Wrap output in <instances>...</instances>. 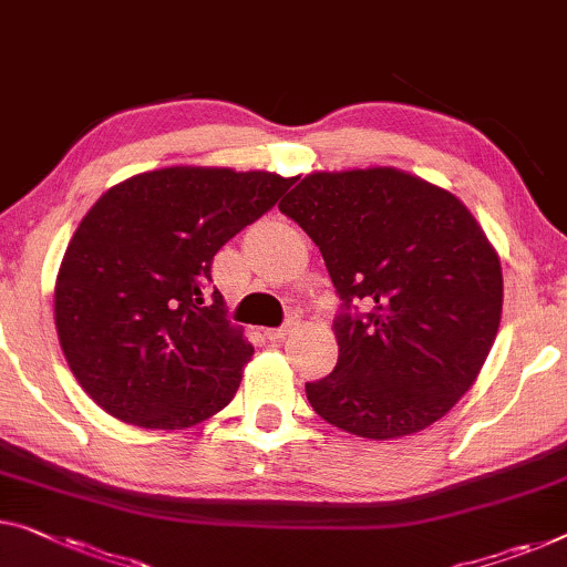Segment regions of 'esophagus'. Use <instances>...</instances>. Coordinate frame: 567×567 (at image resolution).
<instances>
[{
	"label": "esophagus",
	"mask_w": 567,
	"mask_h": 567,
	"mask_svg": "<svg viewBox=\"0 0 567 567\" xmlns=\"http://www.w3.org/2000/svg\"><path fill=\"white\" fill-rule=\"evenodd\" d=\"M290 328H292V320H290V323L280 326V328H269V331H267V338H269V341H280V338H285V336H287V331H290Z\"/></svg>",
	"instance_id": "1"
}]
</instances>
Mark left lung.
Segmentation results:
<instances>
[{"label":"left lung","instance_id":"8db88e82","mask_svg":"<svg viewBox=\"0 0 567 567\" xmlns=\"http://www.w3.org/2000/svg\"><path fill=\"white\" fill-rule=\"evenodd\" d=\"M323 255L338 364L306 384L331 425L374 441L441 420L476 382L502 318V265L463 203L415 175L312 173L280 203Z\"/></svg>","mask_w":567,"mask_h":567}]
</instances>
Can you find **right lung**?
<instances>
[{
    "label": "right lung",
    "instance_id": "right-lung-1",
    "mask_svg": "<svg viewBox=\"0 0 567 567\" xmlns=\"http://www.w3.org/2000/svg\"><path fill=\"white\" fill-rule=\"evenodd\" d=\"M295 181L165 167L94 203L61 261L55 328L99 408L137 427L181 430L234 400L255 349L226 318L210 265Z\"/></svg>",
    "mask_w": 567,
    "mask_h": 567
}]
</instances>
